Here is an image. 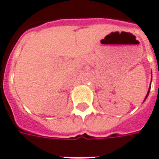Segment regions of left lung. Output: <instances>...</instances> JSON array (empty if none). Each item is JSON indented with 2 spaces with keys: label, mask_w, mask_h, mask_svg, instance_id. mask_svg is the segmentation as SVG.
I'll list each match as a JSON object with an SVG mask.
<instances>
[{
  "label": "left lung",
  "mask_w": 159,
  "mask_h": 159,
  "mask_svg": "<svg viewBox=\"0 0 159 159\" xmlns=\"http://www.w3.org/2000/svg\"><path fill=\"white\" fill-rule=\"evenodd\" d=\"M150 90V89H149ZM148 94H149V91H148V93H147V95H148ZM147 95H146V97H147ZM146 97H145V98H146Z\"/></svg>",
  "instance_id": "left-lung-1"
}]
</instances>
